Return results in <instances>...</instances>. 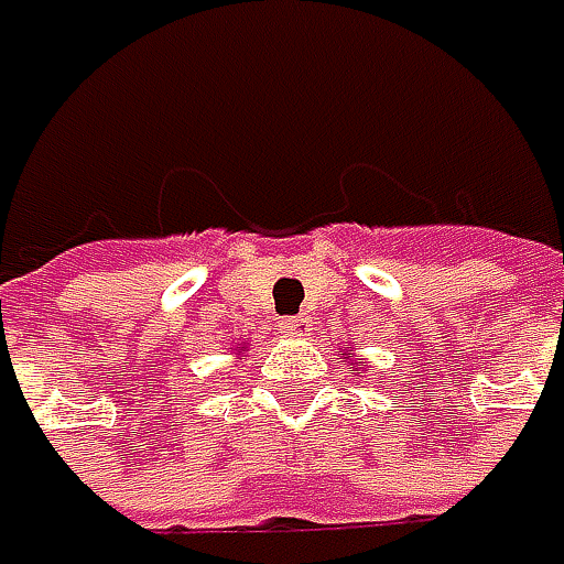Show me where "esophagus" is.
<instances>
[{
    "label": "esophagus",
    "mask_w": 564,
    "mask_h": 564,
    "mask_svg": "<svg viewBox=\"0 0 564 564\" xmlns=\"http://www.w3.org/2000/svg\"><path fill=\"white\" fill-rule=\"evenodd\" d=\"M311 329H314V316L297 314V316H289V319H282V333H285V336L304 338V336H311Z\"/></svg>",
    "instance_id": "esophagus-1"
}]
</instances>
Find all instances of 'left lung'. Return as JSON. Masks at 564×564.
Returning <instances> with one entry per match:
<instances>
[{
    "mask_svg": "<svg viewBox=\"0 0 564 564\" xmlns=\"http://www.w3.org/2000/svg\"><path fill=\"white\" fill-rule=\"evenodd\" d=\"M348 360H355V370H358V367H360V370H364V367H367V360L358 358V355H348Z\"/></svg>",
    "mask_w": 564,
    "mask_h": 564,
    "instance_id": "1",
    "label": "left lung"
}]
</instances>
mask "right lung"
<instances>
[{"label":"right lung","instance_id":"right-lung-1","mask_svg":"<svg viewBox=\"0 0 564 564\" xmlns=\"http://www.w3.org/2000/svg\"><path fill=\"white\" fill-rule=\"evenodd\" d=\"M231 351H235V355H241V351H245V348H231ZM241 358H245V355H241Z\"/></svg>","mask_w":564,"mask_h":564}]
</instances>
